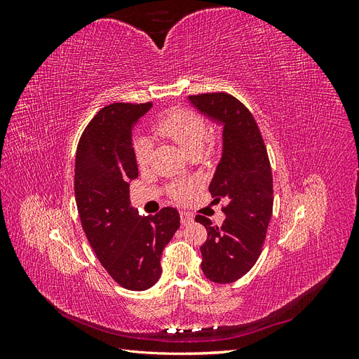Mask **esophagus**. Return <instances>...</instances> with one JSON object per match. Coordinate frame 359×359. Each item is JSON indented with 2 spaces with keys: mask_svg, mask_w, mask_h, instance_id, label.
I'll return each instance as SVG.
<instances>
[{
  "mask_svg": "<svg viewBox=\"0 0 359 359\" xmlns=\"http://www.w3.org/2000/svg\"><path fill=\"white\" fill-rule=\"evenodd\" d=\"M180 217H181V224L182 226H187L193 222V215L190 212L186 211H180Z\"/></svg>",
  "mask_w": 359,
  "mask_h": 359,
  "instance_id": "esophagus-1",
  "label": "esophagus"
}]
</instances>
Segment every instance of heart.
I'll return each instance as SVG.
<instances>
[{
	"label": "heart",
	"instance_id": "heart-1",
	"mask_svg": "<svg viewBox=\"0 0 359 359\" xmlns=\"http://www.w3.org/2000/svg\"><path fill=\"white\" fill-rule=\"evenodd\" d=\"M153 130L158 136L175 142L189 156L201 153L210 137V128L203 116L194 111L180 109V107L158 116ZM151 154H153V144L148 139H139L135 145L137 166L145 168L149 163ZM169 193L173 199L181 201L189 196L190 187L186 184H173L169 189Z\"/></svg>",
	"mask_w": 359,
	"mask_h": 359
}]
</instances>
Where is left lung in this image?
<instances>
[{
    "mask_svg": "<svg viewBox=\"0 0 359 359\" xmlns=\"http://www.w3.org/2000/svg\"><path fill=\"white\" fill-rule=\"evenodd\" d=\"M193 107L223 127L222 158L210 182L214 201L226 199L222 226L203 215L208 232L201 268L214 283H232L253 268L273 215V173L262 135L247 107L226 93L190 95Z\"/></svg>",
    "mask_w": 359,
    "mask_h": 359,
    "instance_id": "1",
    "label": "left lung"
}]
</instances>
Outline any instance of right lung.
<instances>
[{"instance_id":"obj_1","label":"right lung","mask_w":359,"mask_h":359,"mask_svg":"<svg viewBox=\"0 0 359 359\" xmlns=\"http://www.w3.org/2000/svg\"><path fill=\"white\" fill-rule=\"evenodd\" d=\"M151 106L103 107L83 130L76 151L74 198L83 232L104 269L128 290L157 283L163 248L180 227L175 208L140 215L130 205V181L137 178L132 130Z\"/></svg>"}]
</instances>
